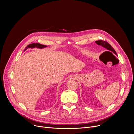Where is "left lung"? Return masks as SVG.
I'll list each match as a JSON object with an SVG mask.
<instances>
[{
  "label": "left lung",
  "instance_id": "1",
  "mask_svg": "<svg viewBox=\"0 0 134 134\" xmlns=\"http://www.w3.org/2000/svg\"><path fill=\"white\" fill-rule=\"evenodd\" d=\"M95 43H96L98 45L101 46L103 48H105L107 50H109L110 51H111L114 54H115L116 55H117V54L116 51L114 50V49L107 42L104 41H102V40H99V41H95Z\"/></svg>",
  "mask_w": 134,
  "mask_h": 134
}]
</instances>
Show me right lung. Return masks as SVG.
<instances>
[{
    "label": "right lung",
    "mask_w": 134,
    "mask_h": 134,
    "mask_svg": "<svg viewBox=\"0 0 134 134\" xmlns=\"http://www.w3.org/2000/svg\"><path fill=\"white\" fill-rule=\"evenodd\" d=\"M47 46H44V45H42V44H41L40 43H32V44H30L29 45H28L26 48L25 49H24V51H25V50H26L28 48H39V49H43L44 48H46Z\"/></svg>",
    "instance_id": "1"
}]
</instances>
